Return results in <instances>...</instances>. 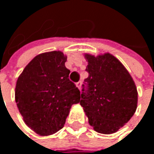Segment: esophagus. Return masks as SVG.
Returning <instances> with one entry per match:
<instances>
[{"mask_svg": "<svg viewBox=\"0 0 154 154\" xmlns=\"http://www.w3.org/2000/svg\"><path fill=\"white\" fill-rule=\"evenodd\" d=\"M76 86L79 88V90H81V88H82V82H78L76 83Z\"/></svg>", "mask_w": 154, "mask_h": 154, "instance_id": "obj_1", "label": "esophagus"}]
</instances>
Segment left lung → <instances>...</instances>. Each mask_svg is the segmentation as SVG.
Masks as SVG:
<instances>
[{"label": "left lung", "mask_w": 154, "mask_h": 154, "mask_svg": "<svg viewBox=\"0 0 154 154\" xmlns=\"http://www.w3.org/2000/svg\"><path fill=\"white\" fill-rule=\"evenodd\" d=\"M89 77L82 84L80 104L94 130L116 132L134 114L137 107L135 84L124 65L110 54H85Z\"/></svg>", "instance_id": "8db88e82"}]
</instances>
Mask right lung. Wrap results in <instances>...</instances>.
I'll return each mask as SVG.
<instances>
[{"label": "right lung", "mask_w": 154, "mask_h": 154, "mask_svg": "<svg viewBox=\"0 0 154 154\" xmlns=\"http://www.w3.org/2000/svg\"><path fill=\"white\" fill-rule=\"evenodd\" d=\"M66 59L60 51L38 54L17 81L15 99L20 113L28 126L40 135L62 129L72 105L80 102L82 95L69 80Z\"/></svg>", "instance_id": "1"}]
</instances>
